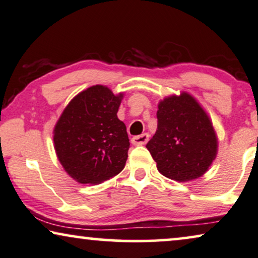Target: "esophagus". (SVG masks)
I'll return each instance as SVG.
<instances>
[{"instance_id":"esophagus-1","label":"esophagus","mask_w":258,"mask_h":258,"mask_svg":"<svg viewBox=\"0 0 258 258\" xmlns=\"http://www.w3.org/2000/svg\"><path fill=\"white\" fill-rule=\"evenodd\" d=\"M148 134L147 133H143L140 134V136H136L132 138V144L134 145V146H141V145H145L148 141Z\"/></svg>"}]
</instances>
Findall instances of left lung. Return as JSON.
<instances>
[{
  "instance_id": "1",
  "label": "left lung",
  "mask_w": 258,
  "mask_h": 258,
  "mask_svg": "<svg viewBox=\"0 0 258 258\" xmlns=\"http://www.w3.org/2000/svg\"><path fill=\"white\" fill-rule=\"evenodd\" d=\"M158 130L146 147L168 179L190 181L203 175L217 154V138L208 114L190 94L161 100Z\"/></svg>"
}]
</instances>
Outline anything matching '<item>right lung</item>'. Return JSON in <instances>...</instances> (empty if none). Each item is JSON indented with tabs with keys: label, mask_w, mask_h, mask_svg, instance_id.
Returning a JSON list of instances; mask_svg holds the SVG:
<instances>
[{
	"label": "right lung",
	"mask_w": 258,
	"mask_h": 258,
	"mask_svg": "<svg viewBox=\"0 0 258 258\" xmlns=\"http://www.w3.org/2000/svg\"><path fill=\"white\" fill-rule=\"evenodd\" d=\"M122 93L94 85L78 93L53 130L57 158L65 172L79 183L97 184L124 169L130 140L117 117Z\"/></svg>",
	"instance_id": "obj_1"
}]
</instances>
